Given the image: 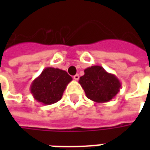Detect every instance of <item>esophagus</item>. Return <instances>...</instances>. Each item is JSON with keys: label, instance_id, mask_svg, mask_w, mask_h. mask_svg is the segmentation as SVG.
Returning <instances> with one entry per match:
<instances>
[{"label": "esophagus", "instance_id": "obj_1", "mask_svg": "<svg viewBox=\"0 0 150 150\" xmlns=\"http://www.w3.org/2000/svg\"><path fill=\"white\" fill-rule=\"evenodd\" d=\"M73 78H74L75 80H78L79 79V74H76L75 75H74V77H73Z\"/></svg>", "mask_w": 150, "mask_h": 150}]
</instances>
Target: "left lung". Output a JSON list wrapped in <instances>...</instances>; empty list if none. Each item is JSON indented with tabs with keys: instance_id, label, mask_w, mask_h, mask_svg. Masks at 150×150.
Here are the masks:
<instances>
[{
	"instance_id": "left-lung-1",
	"label": "left lung",
	"mask_w": 150,
	"mask_h": 150,
	"mask_svg": "<svg viewBox=\"0 0 150 150\" xmlns=\"http://www.w3.org/2000/svg\"><path fill=\"white\" fill-rule=\"evenodd\" d=\"M79 83L88 99L96 103H106L120 91L121 83L116 75L108 73L101 66H91L84 70Z\"/></svg>"
}]
</instances>
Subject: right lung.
Segmentation results:
<instances>
[{
	"label": "right lung",
	"instance_id": "obj_1",
	"mask_svg": "<svg viewBox=\"0 0 150 150\" xmlns=\"http://www.w3.org/2000/svg\"><path fill=\"white\" fill-rule=\"evenodd\" d=\"M71 80V76L65 71L46 67L32 82L30 92L38 102L50 105L61 100L67 86Z\"/></svg>",
	"mask_w": 150,
	"mask_h": 150
}]
</instances>
